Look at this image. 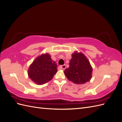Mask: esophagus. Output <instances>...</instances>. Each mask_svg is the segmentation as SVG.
<instances>
[{
	"mask_svg": "<svg viewBox=\"0 0 122 122\" xmlns=\"http://www.w3.org/2000/svg\"><path fill=\"white\" fill-rule=\"evenodd\" d=\"M60 68H61V69L64 70V69H65L66 68V65L60 66Z\"/></svg>",
	"mask_w": 122,
	"mask_h": 122,
	"instance_id": "esophagus-1",
	"label": "esophagus"
}]
</instances>
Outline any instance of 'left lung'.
Wrapping results in <instances>:
<instances>
[{
  "mask_svg": "<svg viewBox=\"0 0 122 122\" xmlns=\"http://www.w3.org/2000/svg\"><path fill=\"white\" fill-rule=\"evenodd\" d=\"M92 68L87 58L81 53L74 52L64 73L69 80L77 84H84L92 78Z\"/></svg>",
  "mask_w": 122,
  "mask_h": 122,
  "instance_id": "obj_1",
  "label": "left lung"
}]
</instances>
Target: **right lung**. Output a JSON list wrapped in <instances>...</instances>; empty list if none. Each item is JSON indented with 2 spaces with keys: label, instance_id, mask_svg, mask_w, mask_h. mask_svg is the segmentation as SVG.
<instances>
[{
  "label": "right lung",
  "instance_id": "add662e5",
  "mask_svg": "<svg viewBox=\"0 0 122 122\" xmlns=\"http://www.w3.org/2000/svg\"><path fill=\"white\" fill-rule=\"evenodd\" d=\"M57 71L56 64L51 60L49 54H45L36 59L30 66L28 74L33 81L42 84L52 79Z\"/></svg>",
  "mask_w": 122,
  "mask_h": 122
}]
</instances>
